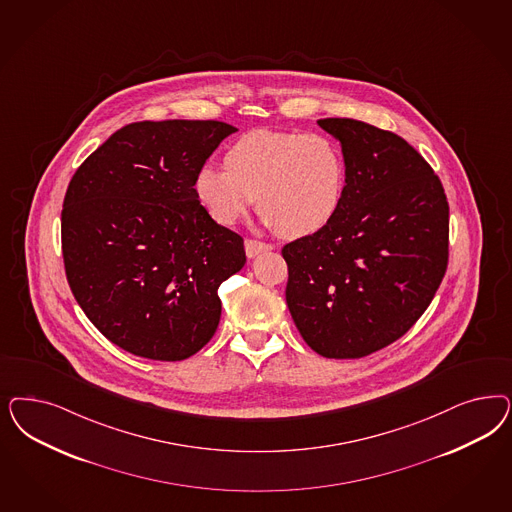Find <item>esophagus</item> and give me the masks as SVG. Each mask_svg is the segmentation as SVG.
Instances as JSON below:
<instances>
[{"instance_id":"34e87169","label":"esophagus","mask_w":512,"mask_h":512,"mask_svg":"<svg viewBox=\"0 0 512 512\" xmlns=\"http://www.w3.org/2000/svg\"><path fill=\"white\" fill-rule=\"evenodd\" d=\"M271 245L269 243H262V241H256V239H247L245 241V250H247L248 258H256V256H260L262 252H267V250H271Z\"/></svg>"}]
</instances>
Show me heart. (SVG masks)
Listing matches in <instances>:
<instances>
[{
  "instance_id": "obj_1",
  "label": "heart",
  "mask_w": 512,
  "mask_h": 512,
  "mask_svg": "<svg viewBox=\"0 0 512 512\" xmlns=\"http://www.w3.org/2000/svg\"><path fill=\"white\" fill-rule=\"evenodd\" d=\"M224 164H205L196 175L198 198L224 226L258 199L265 224L297 239L326 228L343 203L345 158L322 133L254 130L231 145Z\"/></svg>"
}]
</instances>
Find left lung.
I'll use <instances>...</instances> for the list:
<instances>
[{
  "instance_id": "obj_1",
  "label": "left lung",
  "mask_w": 512,
  "mask_h": 512,
  "mask_svg": "<svg viewBox=\"0 0 512 512\" xmlns=\"http://www.w3.org/2000/svg\"><path fill=\"white\" fill-rule=\"evenodd\" d=\"M347 165L330 224L284 245L286 303L305 343L354 360L392 345L428 309L448 265V201L403 137L354 118H322Z\"/></svg>"
}]
</instances>
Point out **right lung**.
I'll return each mask as SVG.
<instances>
[{
    "mask_svg": "<svg viewBox=\"0 0 512 512\" xmlns=\"http://www.w3.org/2000/svg\"><path fill=\"white\" fill-rule=\"evenodd\" d=\"M237 132L218 120L133 122L75 171L62 209L69 288L116 347L179 362L215 335L218 286L245 262L243 237L199 203L196 175Z\"/></svg>",
    "mask_w": 512,
    "mask_h": 512,
    "instance_id": "1",
    "label": "right lung"
}]
</instances>
